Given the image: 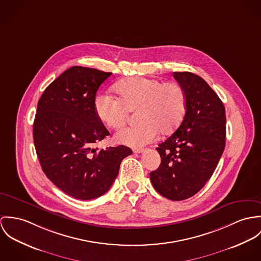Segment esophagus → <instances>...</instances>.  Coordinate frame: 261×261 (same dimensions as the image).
<instances>
[{"label": "esophagus", "instance_id": "34e87169", "mask_svg": "<svg viewBox=\"0 0 261 261\" xmlns=\"http://www.w3.org/2000/svg\"><path fill=\"white\" fill-rule=\"evenodd\" d=\"M143 151H144V149H142V148H138V149H134L133 150L134 153H142Z\"/></svg>", "mask_w": 261, "mask_h": 261}]
</instances>
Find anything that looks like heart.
Returning <instances> with one entry per match:
<instances>
[{
    "label": "heart",
    "mask_w": 261,
    "mask_h": 261,
    "mask_svg": "<svg viewBox=\"0 0 261 261\" xmlns=\"http://www.w3.org/2000/svg\"><path fill=\"white\" fill-rule=\"evenodd\" d=\"M119 97L102 92L95 97L98 118L108 127H121L130 112L137 108V125L119 130L115 140L133 148L154 141L161 131L169 134L181 124L186 112V93L177 82L163 83L157 79L132 77L118 82Z\"/></svg>",
    "instance_id": "heart-1"
}]
</instances>
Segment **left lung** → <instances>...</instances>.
<instances>
[{"label":"left lung","instance_id":"1","mask_svg":"<svg viewBox=\"0 0 261 261\" xmlns=\"http://www.w3.org/2000/svg\"><path fill=\"white\" fill-rule=\"evenodd\" d=\"M186 93V112L179 128L156 150L161 164L150 180L162 196L180 201L195 195L211 178L224 151L225 108L198 75L174 72Z\"/></svg>","mask_w":261,"mask_h":261}]
</instances>
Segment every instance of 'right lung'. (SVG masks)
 Wrapping results in <instances>:
<instances>
[{"label": "right lung", "mask_w": 261, "mask_h": 261, "mask_svg": "<svg viewBox=\"0 0 261 261\" xmlns=\"http://www.w3.org/2000/svg\"><path fill=\"white\" fill-rule=\"evenodd\" d=\"M111 74L71 67L46 88L38 102L33 138L41 167L59 189L77 199L105 194L122 160L132 154L124 145L94 148L110 134L96 114L94 100Z\"/></svg>", "instance_id": "right-lung-1"}]
</instances>
